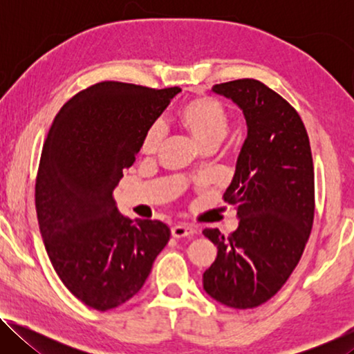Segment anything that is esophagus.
Instances as JSON below:
<instances>
[{"label": "esophagus", "instance_id": "obj_1", "mask_svg": "<svg viewBox=\"0 0 354 354\" xmlns=\"http://www.w3.org/2000/svg\"><path fill=\"white\" fill-rule=\"evenodd\" d=\"M196 232V227L187 225V223H178L171 227V236L176 239L181 237H187V236H194Z\"/></svg>", "mask_w": 354, "mask_h": 354}]
</instances>
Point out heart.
<instances>
[{
	"mask_svg": "<svg viewBox=\"0 0 354 354\" xmlns=\"http://www.w3.org/2000/svg\"><path fill=\"white\" fill-rule=\"evenodd\" d=\"M179 120L201 147L207 143H220L225 139L230 124L225 107L217 100L207 97L189 101L179 112ZM164 136V123L154 122L143 136L142 151L145 154L158 153Z\"/></svg>",
	"mask_w": 354,
	"mask_h": 354,
	"instance_id": "b5f03b06",
	"label": "heart"
}]
</instances>
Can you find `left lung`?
<instances>
[{"label":"left lung","mask_w":354,"mask_h":354,"mask_svg":"<svg viewBox=\"0 0 354 354\" xmlns=\"http://www.w3.org/2000/svg\"><path fill=\"white\" fill-rule=\"evenodd\" d=\"M212 92L243 112L247 139L225 201L239 226L223 236L205 230L217 257L203 273L209 297L234 309L266 303L289 279L313 230L314 165L298 112L256 80L217 84Z\"/></svg>","instance_id":"obj_1"}]
</instances>
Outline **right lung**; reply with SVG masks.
Instances as JSON below:
<instances>
[{"label": "right lung", "instance_id": "right-lung-1", "mask_svg": "<svg viewBox=\"0 0 354 354\" xmlns=\"http://www.w3.org/2000/svg\"><path fill=\"white\" fill-rule=\"evenodd\" d=\"M179 92L98 82L62 106L46 136L35 183L39 227L59 278L93 309L133 298L170 239L162 221L120 214L113 190Z\"/></svg>", "mask_w": 354, "mask_h": 354}]
</instances>
